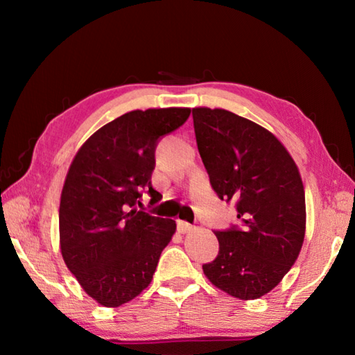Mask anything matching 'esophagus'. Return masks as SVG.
<instances>
[{"mask_svg":"<svg viewBox=\"0 0 355 355\" xmlns=\"http://www.w3.org/2000/svg\"><path fill=\"white\" fill-rule=\"evenodd\" d=\"M177 228H178L180 233H188V232H191L194 227H192V225L189 224V222L180 220V219H178V220H177Z\"/></svg>","mask_w":355,"mask_h":355,"instance_id":"esophagus-1","label":"esophagus"}]
</instances>
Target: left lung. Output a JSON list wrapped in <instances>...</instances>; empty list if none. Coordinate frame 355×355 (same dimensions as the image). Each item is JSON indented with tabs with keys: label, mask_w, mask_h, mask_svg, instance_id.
Masks as SVG:
<instances>
[{
	"label": "left lung",
	"mask_w": 355,
	"mask_h": 355,
	"mask_svg": "<svg viewBox=\"0 0 355 355\" xmlns=\"http://www.w3.org/2000/svg\"><path fill=\"white\" fill-rule=\"evenodd\" d=\"M203 166L220 200H235L241 225L214 232L219 254L203 274L252 300L280 284L305 236V192L296 163L271 131L225 110L194 107Z\"/></svg>",
	"instance_id": "1"
}]
</instances>
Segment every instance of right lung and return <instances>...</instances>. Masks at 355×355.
<instances>
[{
	"instance_id": "add662e5",
	"label": "right lung",
	"mask_w": 355,
	"mask_h": 355,
	"mask_svg": "<svg viewBox=\"0 0 355 355\" xmlns=\"http://www.w3.org/2000/svg\"><path fill=\"white\" fill-rule=\"evenodd\" d=\"M189 107L130 111L95 131L78 150L59 205V244L70 272L103 307H120L146 290L175 220L137 208L153 202L155 148L188 120Z\"/></svg>"
}]
</instances>
